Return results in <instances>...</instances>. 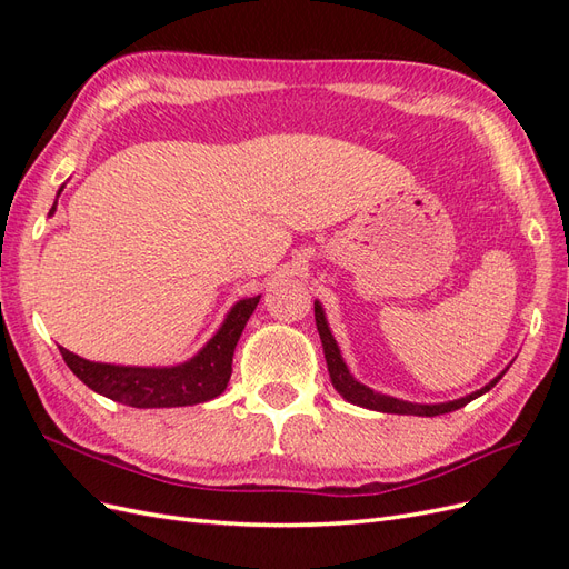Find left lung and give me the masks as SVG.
Listing matches in <instances>:
<instances>
[{
	"label": "left lung",
	"mask_w": 569,
	"mask_h": 569,
	"mask_svg": "<svg viewBox=\"0 0 569 569\" xmlns=\"http://www.w3.org/2000/svg\"><path fill=\"white\" fill-rule=\"evenodd\" d=\"M316 325H318V332H320V341H322V351H325V360H327V370H330V380L335 385V389L353 406L360 408H370V410H380V412H396V416H422V418H435V416H443V412H451L458 410L462 406H468L470 401H475L477 396L487 393L501 377L506 375V370L493 377V380L481 387L468 396H462V399L449 401V403H410V401H401V399H393V396L380 393L375 391L366 385H360L356 377L349 372L347 363H343V358L339 353L337 341L330 332V327H327L325 313H322V306L320 301H316Z\"/></svg>",
	"instance_id": "left-lung-1"
}]
</instances>
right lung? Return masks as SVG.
Returning a JSON list of instances; mask_svg holds the SVG:
<instances>
[{
	"label": "right lung",
	"mask_w": 569,
	"mask_h": 569,
	"mask_svg": "<svg viewBox=\"0 0 569 569\" xmlns=\"http://www.w3.org/2000/svg\"><path fill=\"white\" fill-rule=\"evenodd\" d=\"M61 192V189H59ZM54 213V206H51ZM261 301V295L237 301L220 330L206 341V347L187 363L170 368H132L84 360L61 349L66 366L80 382L111 401L132 408H176L211 401L226 391L232 375V356L247 320Z\"/></svg>",
	"instance_id": "1"
}]
</instances>
